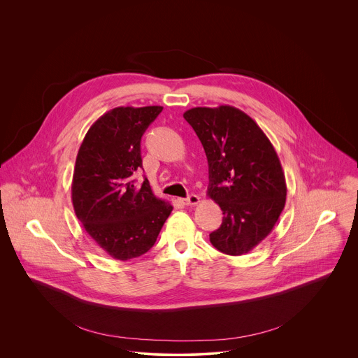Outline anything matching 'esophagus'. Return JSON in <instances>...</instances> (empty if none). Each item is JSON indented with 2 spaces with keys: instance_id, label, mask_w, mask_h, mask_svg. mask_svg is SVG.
I'll use <instances>...</instances> for the list:
<instances>
[{
  "instance_id": "34e87169",
  "label": "esophagus",
  "mask_w": 358,
  "mask_h": 358,
  "mask_svg": "<svg viewBox=\"0 0 358 358\" xmlns=\"http://www.w3.org/2000/svg\"><path fill=\"white\" fill-rule=\"evenodd\" d=\"M180 201L182 203H185V206H196V203L199 202V196L195 194H189L187 198H181Z\"/></svg>"
}]
</instances>
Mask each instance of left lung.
Segmentation results:
<instances>
[{"label":"left lung","mask_w":358,"mask_h":358,"mask_svg":"<svg viewBox=\"0 0 358 358\" xmlns=\"http://www.w3.org/2000/svg\"><path fill=\"white\" fill-rule=\"evenodd\" d=\"M184 119L208 160V196L222 210L221 227L210 234L222 253H248L273 229L286 202V180L276 151L252 117L222 105L192 108Z\"/></svg>","instance_id":"obj_1"}]
</instances>
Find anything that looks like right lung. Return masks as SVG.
<instances>
[{
  "mask_svg": "<svg viewBox=\"0 0 358 358\" xmlns=\"http://www.w3.org/2000/svg\"><path fill=\"white\" fill-rule=\"evenodd\" d=\"M162 106L115 108L87 130L75 163L72 203L90 238L112 258L129 261L151 249L173 211L148 180L134 182L143 169L140 141Z\"/></svg>",
  "mask_w": 358,
  "mask_h": 358,
  "instance_id": "add662e5",
  "label": "right lung"
}]
</instances>
